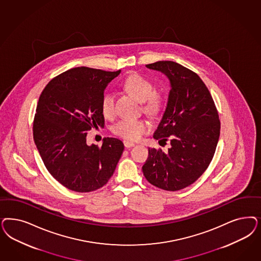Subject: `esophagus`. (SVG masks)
<instances>
[{
    "label": "esophagus",
    "mask_w": 261,
    "mask_h": 261,
    "mask_svg": "<svg viewBox=\"0 0 261 261\" xmlns=\"http://www.w3.org/2000/svg\"><path fill=\"white\" fill-rule=\"evenodd\" d=\"M124 145H125L126 148H132V147L135 146V143H132V142H129V141L125 140V141H124Z\"/></svg>",
    "instance_id": "34e87169"
}]
</instances>
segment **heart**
I'll list each match as a JSON object with an SVG mask.
<instances>
[{
	"instance_id": "1",
	"label": "heart",
	"mask_w": 261,
	"mask_h": 261,
	"mask_svg": "<svg viewBox=\"0 0 261 261\" xmlns=\"http://www.w3.org/2000/svg\"><path fill=\"white\" fill-rule=\"evenodd\" d=\"M124 87L132 93L137 100L144 101V110L148 112H155L160 105V96L154 91V87L150 81L139 74L127 76L124 82ZM115 94L111 91L105 93L101 98V109L106 117L114 114ZM150 129V124L143 119L124 118L119 120L112 126L115 135L124 138L126 141H136L140 139Z\"/></svg>"
}]
</instances>
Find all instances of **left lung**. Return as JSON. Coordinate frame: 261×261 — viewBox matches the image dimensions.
<instances>
[{
  "mask_svg": "<svg viewBox=\"0 0 261 261\" xmlns=\"http://www.w3.org/2000/svg\"><path fill=\"white\" fill-rule=\"evenodd\" d=\"M146 67L160 71L170 81L167 107L153 138L169 139L171 147L166 152L149 148L144 176L160 189L177 191L194 184L211 164L220 136L218 111L207 87L193 71L168 60Z\"/></svg>",
  "mask_w": 261,
  "mask_h": 261,
  "instance_id": "left-lung-1",
  "label": "left lung"
}]
</instances>
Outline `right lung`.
I'll return each mask as SVG.
<instances>
[{"label": "right lung", "mask_w": 261, "mask_h": 261, "mask_svg": "<svg viewBox=\"0 0 261 261\" xmlns=\"http://www.w3.org/2000/svg\"><path fill=\"white\" fill-rule=\"evenodd\" d=\"M120 72L73 68L54 77L39 97L34 143L50 175L72 191L91 192L107 185L123 153L117 138H103L101 147L86 144L87 132L105 125L101 98Z\"/></svg>", "instance_id": "right-lung-1"}]
</instances>
